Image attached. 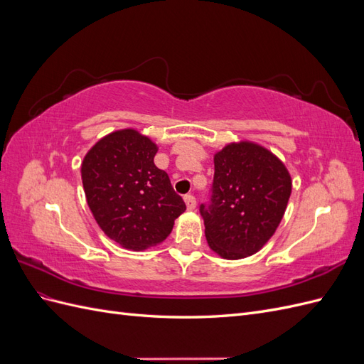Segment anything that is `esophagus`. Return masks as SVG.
<instances>
[{
    "label": "esophagus",
    "instance_id": "34e87169",
    "mask_svg": "<svg viewBox=\"0 0 364 364\" xmlns=\"http://www.w3.org/2000/svg\"><path fill=\"white\" fill-rule=\"evenodd\" d=\"M183 200H185L186 208H188V211H194V209H196V199H194V196H191V194L185 196Z\"/></svg>",
    "mask_w": 364,
    "mask_h": 364
}]
</instances>
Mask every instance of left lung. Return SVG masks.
Returning <instances> with one entry per match:
<instances>
[{
	"label": "left lung",
	"mask_w": 364,
	"mask_h": 364,
	"mask_svg": "<svg viewBox=\"0 0 364 364\" xmlns=\"http://www.w3.org/2000/svg\"><path fill=\"white\" fill-rule=\"evenodd\" d=\"M211 205H202L208 246L225 259L255 255L277 232L291 194L285 164L258 142H229L214 153Z\"/></svg>",
	"instance_id": "obj_1"
}]
</instances>
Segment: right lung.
I'll list each match as a JSON object with an SVG mask.
<instances>
[{
    "mask_svg": "<svg viewBox=\"0 0 364 364\" xmlns=\"http://www.w3.org/2000/svg\"><path fill=\"white\" fill-rule=\"evenodd\" d=\"M158 149L127 127L98 139L82 161L83 190L97 225L135 252L162 243L186 209L168 174L153 161Z\"/></svg>",
    "mask_w": 364,
    "mask_h": 364,
    "instance_id": "obj_1",
    "label": "right lung"
}]
</instances>
